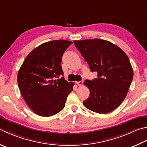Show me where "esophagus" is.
<instances>
[{
  "label": "esophagus",
  "mask_w": 147,
  "mask_h": 147,
  "mask_svg": "<svg viewBox=\"0 0 147 147\" xmlns=\"http://www.w3.org/2000/svg\"><path fill=\"white\" fill-rule=\"evenodd\" d=\"M83 80H82V81H80V82H76V83L78 85H80V86H81V85H83Z\"/></svg>",
  "instance_id": "1"
}]
</instances>
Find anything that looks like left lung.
Returning a JSON list of instances; mask_svg holds the SVG:
<instances>
[{"label":"left lung","instance_id":"left-lung-1","mask_svg":"<svg viewBox=\"0 0 147 147\" xmlns=\"http://www.w3.org/2000/svg\"><path fill=\"white\" fill-rule=\"evenodd\" d=\"M74 44L97 78L86 80L90 90L83 105L97 113H110L127 96L133 78V69L127 55L110 41L95 39L74 41Z\"/></svg>","mask_w":147,"mask_h":147}]
</instances>
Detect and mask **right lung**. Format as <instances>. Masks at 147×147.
<instances>
[{
    "label": "right lung",
    "mask_w": 147,
    "mask_h": 147,
    "mask_svg": "<svg viewBox=\"0 0 147 147\" xmlns=\"http://www.w3.org/2000/svg\"><path fill=\"white\" fill-rule=\"evenodd\" d=\"M66 40L43 43L28 55L18 73V84L22 97L34 113L50 117L64 108L68 95L73 90L63 73L62 55L72 44Z\"/></svg>",
    "instance_id": "add662e5"
}]
</instances>
